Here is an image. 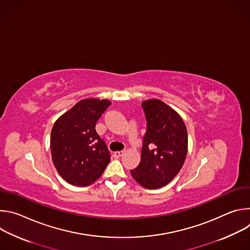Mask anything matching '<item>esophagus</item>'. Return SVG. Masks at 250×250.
<instances>
[{"instance_id":"esophagus-1","label":"esophagus","mask_w":250,"mask_h":250,"mask_svg":"<svg viewBox=\"0 0 250 250\" xmlns=\"http://www.w3.org/2000/svg\"><path fill=\"white\" fill-rule=\"evenodd\" d=\"M125 154V151H116V152H114V157L115 158H120L121 156H123Z\"/></svg>"}]
</instances>
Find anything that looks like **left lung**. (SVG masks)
Segmentation results:
<instances>
[{
    "label": "left lung",
    "mask_w": 250,
    "mask_h": 250,
    "mask_svg": "<svg viewBox=\"0 0 250 250\" xmlns=\"http://www.w3.org/2000/svg\"><path fill=\"white\" fill-rule=\"evenodd\" d=\"M146 120L141 157L130 171L133 179L146 189L167 185L184 164L188 151L186 125L177 112L157 99L141 104Z\"/></svg>",
    "instance_id": "1"
}]
</instances>
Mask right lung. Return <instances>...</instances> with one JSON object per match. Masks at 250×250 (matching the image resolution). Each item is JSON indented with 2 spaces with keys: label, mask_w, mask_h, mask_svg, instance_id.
I'll return each mask as SVG.
<instances>
[{
  "label": "right lung",
  "mask_w": 250,
  "mask_h": 250,
  "mask_svg": "<svg viewBox=\"0 0 250 250\" xmlns=\"http://www.w3.org/2000/svg\"><path fill=\"white\" fill-rule=\"evenodd\" d=\"M110 104L108 100L85 99L54 123L50 136L52 161L69 184L89 186L109 164L110 151L95 126Z\"/></svg>",
  "instance_id": "1"
}]
</instances>
